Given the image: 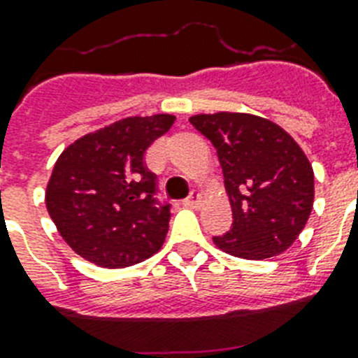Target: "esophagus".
Segmentation results:
<instances>
[{"label": "esophagus", "instance_id": "obj_1", "mask_svg": "<svg viewBox=\"0 0 358 358\" xmlns=\"http://www.w3.org/2000/svg\"><path fill=\"white\" fill-rule=\"evenodd\" d=\"M201 202H202V195L199 193V191H191V195L185 199V206L187 208H199L201 206Z\"/></svg>", "mask_w": 358, "mask_h": 358}]
</instances>
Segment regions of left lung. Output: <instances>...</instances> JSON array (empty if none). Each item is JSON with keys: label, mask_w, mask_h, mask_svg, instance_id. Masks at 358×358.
<instances>
[{"label": "left lung", "mask_w": 358, "mask_h": 358, "mask_svg": "<svg viewBox=\"0 0 358 358\" xmlns=\"http://www.w3.org/2000/svg\"><path fill=\"white\" fill-rule=\"evenodd\" d=\"M189 122L215 146L232 206V229L213 243L245 260L292 247L314 206V171L294 137L249 113L195 115Z\"/></svg>", "instance_id": "left-lung-1"}]
</instances>
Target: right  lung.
<instances>
[{
	"label": "right lung",
	"mask_w": 358,
	"mask_h": 358,
	"mask_svg": "<svg viewBox=\"0 0 358 358\" xmlns=\"http://www.w3.org/2000/svg\"><path fill=\"white\" fill-rule=\"evenodd\" d=\"M174 115L128 117L83 135L53 165L46 208L70 249L94 266H135L162 249L171 206L154 199L156 174L146 148Z\"/></svg>",
	"instance_id": "1"
}]
</instances>
